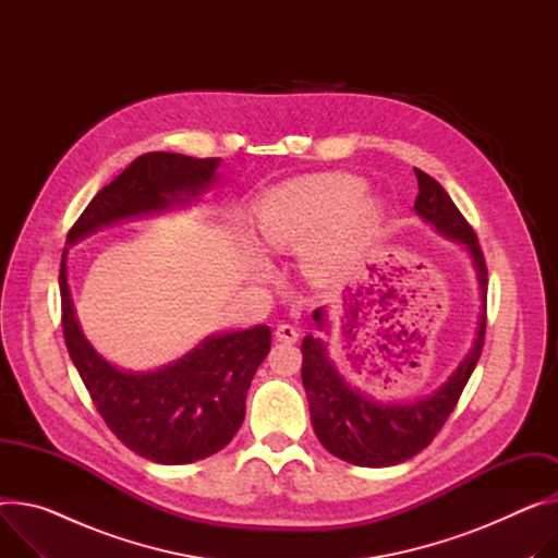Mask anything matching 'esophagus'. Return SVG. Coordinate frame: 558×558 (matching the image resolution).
Wrapping results in <instances>:
<instances>
[{
    "label": "esophagus",
    "instance_id": "34e87169",
    "mask_svg": "<svg viewBox=\"0 0 558 558\" xmlns=\"http://www.w3.org/2000/svg\"><path fill=\"white\" fill-rule=\"evenodd\" d=\"M275 337L279 341H288V344H292V341L299 339V330L294 326H290V324H279L277 330H275Z\"/></svg>",
    "mask_w": 558,
    "mask_h": 558
}]
</instances>
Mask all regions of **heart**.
I'll use <instances>...</instances> for the list:
<instances>
[{"label":"heart","instance_id":"b5f03b06","mask_svg":"<svg viewBox=\"0 0 558 558\" xmlns=\"http://www.w3.org/2000/svg\"><path fill=\"white\" fill-rule=\"evenodd\" d=\"M364 183L344 174L290 181L256 207V228L275 247L306 245V268L330 277L347 270L379 223V205L364 196Z\"/></svg>","mask_w":558,"mask_h":558}]
</instances>
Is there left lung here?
I'll return each instance as SVG.
<instances>
[{
	"instance_id": "1",
	"label": "left lung",
	"mask_w": 558,
	"mask_h": 558,
	"mask_svg": "<svg viewBox=\"0 0 558 558\" xmlns=\"http://www.w3.org/2000/svg\"><path fill=\"white\" fill-rule=\"evenodd\" d=\"M415 177L420 190L413 205L415 211L445 236L460 241L471 254L483 292L481 328L474 349L462 360L445 387L432 398L413 404H379L368 400L364 393L351 389L344 377L328 362L326 347L319 337H304L302 379L311 404L315 434L324 449H328L332 456L360 466H391L413 458L424 447L432 445L449 413L456 409L485 344L487 264L478 236L436 179L424 174L422 169H415ZM313 319L319 328L324 326L322 308L315 311Z\"/></svg>"
}]
</instances>
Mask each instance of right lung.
I'll return each instance as SVG.
<instances>
[{
	"label": "right lung",
	"mask_w": 558,
	"mask_h": 558,
	"mask_svg": "<svg viewBox=\"0 0 558 558\" xmlns=\"http://www.w3.org/2000/svg\"><path fill=\"white\" fill-rule=\"evenodd\" d=\"M221 158L169 151L138 156L105 185L69 230V243L100 226L185 203L207 190ZM62 332L69 355L113 436L160 464H187L221 451L245 417L250 381L270 351V328L209 337L185 360L156 373H124L84 339L66 286V250L60 266Z\"/></svg>",
	"instance_id": "obj_1"
}]
</instances>
